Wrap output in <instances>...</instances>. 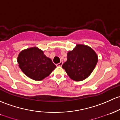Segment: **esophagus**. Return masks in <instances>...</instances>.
Returning <instances> with one entry per match:
<instances>
[{
  "instance_id": "1",
  "label": "esophagus",
  "mask_w": 120,
  "mask_h": 120,
  "mask_svg": "<svg viewBox=\"0 0 120 120\" xmlns=\"http://www.w3.org/2000/svg\"><path fill=\"white\" fill-rule=\"evenodd\" d=\"M62 65H63V62H60L59 63L56 64L57 67H61Z\"/></svg>"
}]
</instances>
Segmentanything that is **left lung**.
<instances>
[{"mask_svg": "<svg viewBox=\"0 0 120 120\" xmlns=\"http://www.w3.org/2000/svg\"><path fill=\"white\" fill-rule=\"evenodd\" d=\"M98 62V57L94 50L84 45H76L67 53V61L62 68L71 79L82 81L91 74Z\"/></svg>", "mask_w": 120, "mask_h": 120, "instance_id": "8db88e82", "label": "left lung"}]
</instances>
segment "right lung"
Wrapping results in <instances>:
<instances>
[{"mask_svg": "<svg viewBox=\"0 0 120 120\" xmlns=\"http://www.w3.org/2000/svg\"><path fill=\"white\" fill-rule=\"evenodd\" d=\"M18 63L24 74L35 80L48 76L56 67L51 59L36 47L22 50L18 57Z\"/></svg>", "mask_w": 120, "mask_h": 120, "instance_id": "add662e5", "label": "right lung"}]
</instances>
